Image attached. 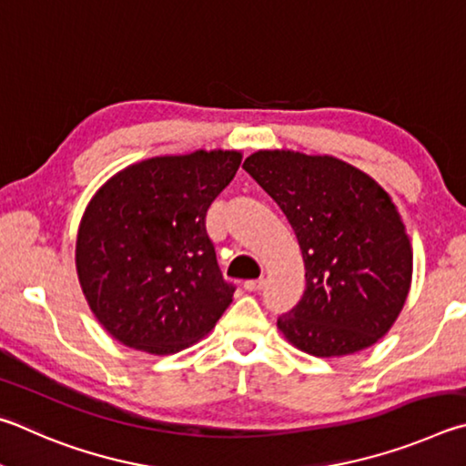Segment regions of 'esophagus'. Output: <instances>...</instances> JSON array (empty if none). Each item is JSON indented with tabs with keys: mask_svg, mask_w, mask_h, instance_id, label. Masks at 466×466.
<instances>
[{
	"mask_svg": "<svg viewBox=\"0 0 466 466\" xmlns=\"http://www.w3.org/2000/svg\"><path fill=\"white\" fill-rule=\"evenodd\" d=\"M264 284H266L264 279H256V280H246L243 287H246V290H249V292H258V290L264 289Z\"/></svg>",
	"mask_w": 466,
	"mask_h": 466,
	"instance_id": "1",
	"label": "esophagus"
}]
</instances>
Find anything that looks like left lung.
<instances>
[{
	"label": "left lung",
	"mask_w": 466,
	"mask_h": 466,
	"mask_svg": "<svg viewBox=\"0 0 466 466\" xmlns=\"http://www.w3.org/2000/svg\"><path fill=\"white\" fill-rule=\"evenodd\" d=\"M243 169L287 215L305 259L307 289L279 329L321 358L377 344L401 313L413 268L389 194L329 155L258 151Z\"/></svg>",
	"instance_id": "obj_1"
}]
</instances>
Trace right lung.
Returning <instances> with one entry per match:
<instances>
[{
  "mask_svg": "<svg viewBox=\"0 0 466 466\" xmlns=\"http://www.w3.org/2000/svg\"><path fill=\"white\" fill-rule=\"evenodd\" d=\"M239 163L238 151L153 157L96 192L77 231L76 266L112 338L163 356L215 328L235 287L220 274L207 210Z\"/></svg>",
  "mask_w": 466,
  "mask_h": 466,
  "instance_id": "add662e5",
  "label": "right lung"
}]
</instances>
